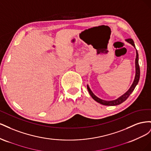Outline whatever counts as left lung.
Returning <instances> with one entry per match:
<instances>
[{"mask_svg": "<svg viewBox=\"0 0 151 151\" xmlns=\"http://www.w3.org/2000/svg\"><path fill=\"white\" fill-rule=\"evenodd\" d=\"M126 41L127 42H129V43H130L132 46H134V48H135V46L134 41L131 38H129L127 39ZM140 79V67H139V55H138V52L137 50H136V58H135V79L134 81L133 84H132L131 87L130 88V89L128 90L127 92L123 94L122 96H120V98H118V99H115V100H113V101H104V100L99 99V98H98L97 96L93 93L92 91L90 89L88 85H87V87H88V92L89 93L90 95L96 101H97L98 103L102 104L103 105H106V106H115V105H118L120 104L121 103H122L123 102H124L125 100L129 97V96L130 95V94L133 92L135 88L136 87V86L137 85Z\"/></svg>", "mask_w": 151, "mask_h": 151, "instance_id": "8db88e82", "label": "left lung"}]
</instances>
